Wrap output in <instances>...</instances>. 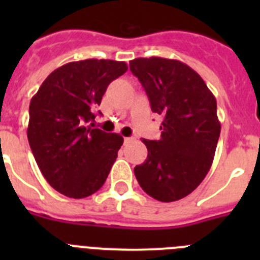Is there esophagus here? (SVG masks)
<instances>
[{
	"label": "esophagus",
	"instance_id": "esophagus-1",
	"mask_svg": "<svg viewBox=\"0 0 260 260\" xmlns=\"http://www.w3.org/2000/svg\"><path fill=\"white\" fill-rule=\"evenodd\" d=\"M130 142H133V138H123V143L128 144Z\"/></svg>",
	"mask_w": 260,
	"mask_h": 260
}]
</instances>
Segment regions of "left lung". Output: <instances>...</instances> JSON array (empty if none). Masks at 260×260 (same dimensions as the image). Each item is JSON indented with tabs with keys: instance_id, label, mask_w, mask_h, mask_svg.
Instances as JSON below:
<instances>
[{
	"instance_id": "left-lung-1",
	"label": "left lung",
	"mask_w": 260,
	"mask_h": 260,
	"mask_svg": "<svg viewBox=\"0 0 260 260\" xmlns=\"http://www.w3.org/2000/svg\"><path fill=\"white\" fill-rule=\"evenodd\" d=\"M130 70L162 117L158 141L143 139L148 155L134 168L142 189L153 199L174 202L194 191L207 176L220 137L217 105L207 84L177 59L130 61Z\"/></svg>"
}]
</instances>
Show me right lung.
Instances as JSON below:
<instances>
[{
  "mask_svg": "<svg viewBox=\"0 0 260 260\" xmlns=\"http://www.w3.org/2000/svg\"><path fill=\"white\" fill-rule=\"evenodd\" d=\"M126 70L125 62L112 59L69 62L50 73L31 99L29 147L48 183L69 198L98 191L116 161L123 138L95 127L93 110Z\"/></svg>",
  "mask_w": 260,
  "mask_h": 260,
  "instance_id": "obj_1",
  "label": "right lung"
}]
</instances>
